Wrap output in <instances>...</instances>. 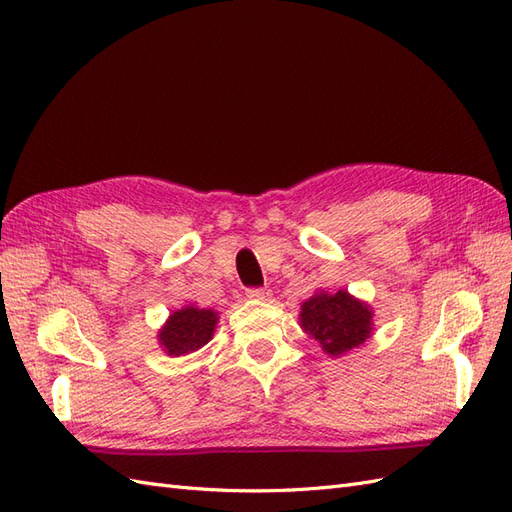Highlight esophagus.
Here are the masks:
<instances>
[{
  "mask_svg": "<svg viewBox=\"0 0 512 512\" xmlns=\"http://www.w3.org/2000/svg\"><path fill=\"white\" fill-rule=\"evenodd\" d=\"M246 296L253 298V300H268L270 298V289H266V287H248L246 289Z\"/></svg>",
  "mask_w": 512,
  "mask_h": 512,
  "instance_id": "1",
  "label": "esophagus"
}]
</instances>
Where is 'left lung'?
<instances>
[{"instance_id":"obj_1","label":"left lung","mask_w":512,"mask_h":512,"mask_svg":"<svg viewBox=\"0 0 512 512\" xmlns=\"http://www.w3.org/2000/svg\"><path fill=\"white\" fill-rule=\"evenodd\" d=\"M302 328L311 334L330 356H341L371 337V311L347 291L315 294L302 304Z\"/></svg>"}]
</instances>
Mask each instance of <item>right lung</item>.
I'll return each instance as SVG.
<instances>
[{
    "label": "right lung",
    "instance_id": "add662e5",
    "mask_svg": "<svg viewBox=\"0 0 512 512\" xmlns=\"http://www.w3.org/2000/svg\"><path fill=\"white\" fill-rule=\"evenodd\" d=\"M216 319L218 317L212 309L186 306V309L175 311L169 317L167 326L158 334V341L165 347V352L169 356H184L197 352L199 347H203L212 339Z\"/></svg>",
    "mask_w": 512,
    "mask_h": 512
}]
</instances>
